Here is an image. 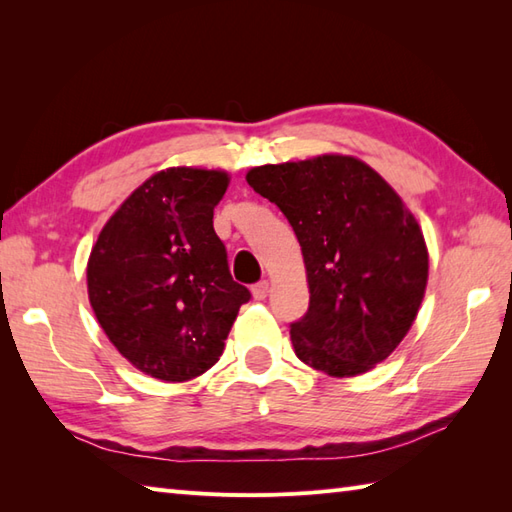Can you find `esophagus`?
I'll use <instances>...</instances> for the list:
<instances>
[{
    "mask_svg": "<svg viewBox=\"0 0 512 512\" xmlns=\"http://www.w3.org/2000/svg\"><path fill=\"white\" fill-rule=\"evenodd\" d=\"M268 295V281H257V284L253 286V297L257 301H264Z\"/></svg>",
    "mask_w": 512,
    "mask_h": 512,
    "instance_id": "34e87169",
    "label": "esophagus"
}]
</instances>
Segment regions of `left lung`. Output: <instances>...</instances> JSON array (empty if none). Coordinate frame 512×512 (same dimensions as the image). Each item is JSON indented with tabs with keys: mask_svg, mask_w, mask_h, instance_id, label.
<instances>
[{
	"mask_svg": "<svg viewBox=\"0 0 512 512\" xmlns=\"http://www.w3.org/2000/svg\"><path fill=\"white\" fill-rule=\"evenodd\" d=\"M246 180L301 244L310 306L290 323L299 361L334 378L385 361L416 321L429 277L427 244L405 202L352 156L255 167Z\"/></svg>",
	"mask_w": 512,
	"mask_h": 512,
	"instance_id": "1",
	"label": "left lung"
}]
</instances>
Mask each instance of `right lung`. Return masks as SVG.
I'll return each instance as SVG.
<instances>
[{"instance_id":"obj_1","label":"right lung","mask_w":512,"mask_h":512,"mask_svg":"<svg viewBox=\"0 0 512 512\" xmlns=\"http://www.w3.org/2000/svg\"><path fill=\"white\" fill-rule=\"evenodd\" d=\"M228 173L158 171L129 195L96 239L88 295L107 339L151 378L182 383L211 369L239 306L213 209Z\"/></svg>"}]
</instances>
